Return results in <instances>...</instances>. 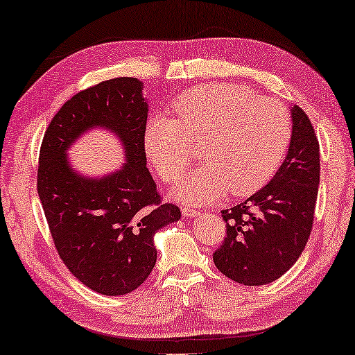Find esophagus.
Segmentation results:
<instances>
[{
  "mask_svg": "<svg viewBox=\"0 0 355 355\" xmlns=\"http://www.w3.org/2000/svg\"><path fill=\"white\" fill-rule=\"evenodd\" d=\"M182 213H183V216H187V218H198V216L202 215L200 211L193 210V208H188V207H183Z\"/></svg>",
  "mask_w": 355,
  "mask_h": 355,
  "instance_id": "esophagus-1",
  "label": "esophagus"
}]
</instances>
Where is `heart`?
<instances>
[{
	"mask_svg": "<svg viewBox=\"0 0 355 355\" xmlns=\"http://www.w3.org/2000/svg\"><path fill=\"white\" fill-rule=\"evenodd\" d=\"M175 118L156 114L145 125L144 148L166 183L175 182L200 145L204 164L180 178L173 198L210 204L224 194L248 196L266 184L286 155L292 120L275 99L235 83H213L183 93Z\"/></svg>",
	"mask_w": 355,
	"mask_h": 355,
	"instance_id": "obj_1",
	"label": "heart"
}]
</instances>
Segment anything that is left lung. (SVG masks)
Instances as JSON below:
<instances>
[{"label":"left lung","instance_id":"1","mask_svg":"<svg viewBox=\"0 0 355 355\" xmlns=\"http://www.w3.org/2000/svg\"><path fill=\"white\" fill-rule=\"evenodd\" d=\"M288 155L273 178L241 204L223 210L227 235L213 262L245 286H262L294 266L311 232L320 178L319 142L308 115L291 107Z\"/></svg>","mask_w":355,"mask_h":355}]
</instances>
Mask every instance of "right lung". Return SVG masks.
<instances>
[{"label":"right lung","instance_id":"obj_1","mask_svg":"<svg viewBox=\"0 0 355 355\" xmlns=\"http://www.w3.org/2000/svg\"><path fill=\"white\" fill-rule=\"evenodd\" d=\"M134 77L101 82L72 96L50 121L39 153L37 193L55 248L74 277L103 295L137 289L156 263L155 234L182 218L162 204L147 168L148 103ZM121 140L125 159L104 178L78 174L67 150L89 128Z\"/></svg>","mask_w":355,"mask_h":355}]
</instances>
